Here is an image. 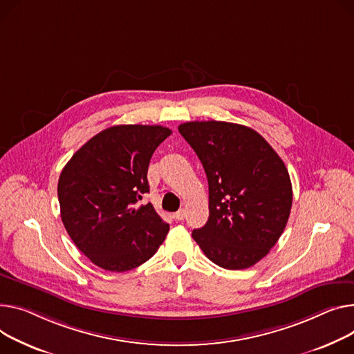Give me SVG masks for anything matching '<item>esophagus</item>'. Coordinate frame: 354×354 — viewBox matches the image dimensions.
Returning <instances> with one entry per match:
<instances>
[{"label":"esophagus","instance_id":"obj_1","mask_svg":"<svg viewBox=\"0 0 354 354\" xmlns=\"http://www.w3.org/2000/svg\"><path fill=\"white\" fill-rule=\"evenodd\" d=\"M185 216H186V212H185V209H180V210H178L176 214L174 215V218H175L176 221H183V219H185Z\"/></svg>","mask_w":354,"mask_h":354}]
</instances>
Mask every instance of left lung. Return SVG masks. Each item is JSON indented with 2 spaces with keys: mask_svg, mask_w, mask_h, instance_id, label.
<instances>
[{
  "mask_svg": "<svg viewBox=\"0 0 354 354\" xmlns=\"http://www.w3.org/2000/svg\"><path fill=\"white\" fill-rule=\"evenodd\" d=\"M179 132L209 183V219L192 238L215 265L239 270L265 257L283 233L293 192L283 160L252 128L194 121Z\"/></svg>",
  "mask_w": 354,
  "mask_h": 354,
  "instance_id": "8db88e82",
  "label": "left lung"
}]
</instances>
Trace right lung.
<instances>
[{"mask_svg":"<svg viewBox=\"0 0 354 354\" xmlns=\"http://www.w3.org/2000/svg\"><path fill=\"white\" fill-rule=\"evenodd\" d=\"M172 131L160 125H115L91 138L58 180L62 223L89 261L109 272L138 268L155 254L169 225L151 203L148 167Z\"/></svg>","mask_w":354,"mask_h":354,"instance_id":"1","label":"right lung"}]
</instances>
